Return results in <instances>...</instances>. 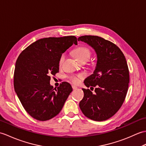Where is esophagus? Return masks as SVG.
Wrapping results in <instances>:
<instances>
[{"label": "esophagus", "instance_id": "obj_1", "mask_svg": "<svg viewBox=\"0 0 146 146\" xmlns=\"http://www.w3.org/2000/svg\"><path fill=\"white\" fill-rule=\"evenodd\" d=\"M72 89H73L74 90H76V89H77V87L76 86H72Z\"/></svg>", "mask_w": 146, "mask_h": 146}]
</instances>
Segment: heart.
<instances>
[{"label":"heart","instance_id":"heart-1","mask_svg":"<svg viewBox=\"0 0 146 146\" xmlns=\"http://www.w3.org/2000/svg\"><path fill=\"white\" fill-rule=\"evenodd\" d=\"M74 54L75 55L76 57L77 58L80 62H84V61H88L90 59V56H91V51L88 47L85 46H81L79 47L75 50H74ZM66 58V55L65 54H62L60 57V59L59 60V66H61L64 62ZM84 76L83 74H78L76 76H71L69 77V79L74 84H77L79 82V80L80 79H82Z\"/></svg>","mask_w":146,"mask_h":146}]
</instances>
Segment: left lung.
Returning <instances> with one entry per match:
<instances>
[{
  "mask_svg": "<svg viewBox=\"0 0 146 146\" xmlns=\"http://www.w3.org/2000/svg\"><path fill=\"white\" fill-rule=\"evenodd\" d=\"M78 41L91 46L98 57L94 73L84 82L87 87H96L95 93L82 89L84 96L79 107L87 117L106 121L119 111L127 94L129 72L126 59L115 44L102 37L84 35Z\"/></svg>",
  "mask_w": 146,
  "mask_h": 146,
  "instance_id": "left-lung-1",
  "label": "left lung"
}]
</instances>
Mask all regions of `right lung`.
Here are the masks:
<instances>
[{
	"instance_id": "add662e5",
	"label": "right lung",
	"mask_w": 146,
	"mask_h": 146,
	"mask_svg": "<svg viewBox=\"0 0 146 146\" xmlns=\"http://www.w3.org/2000/svg\"><path fill=\"white\" fill-rule=\"evenodd\" d=\"M73 35L48 37L34 42L22 52L15 63V91L25 111L38 121L56 116L62 110L72 88L63 82L57 88L50 86V76L59 72L60 57L72 45Z\"/></svg>"
}]
</instances>
